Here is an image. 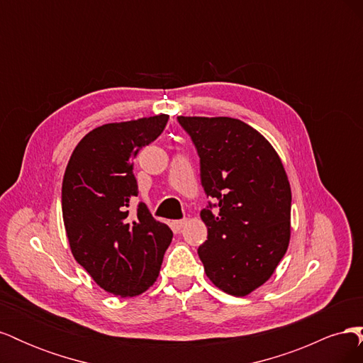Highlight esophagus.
Segmentation results:
<instances>
[{
    "instance_id": "1",
    "label": "esophagus",
    "mask_w": 363,
    "mask_h": 363,
    "mask_svg": "<svg viewBox=\"0 0 363 363\" xmlns=\"http://www.w3.org/2000/svg\"><path fill=\"white\" fill-rule=\"evenodd\" d=\"M186 224H188V219H186V218H183V219H177V221H174V228L175 230H182Z\"/></svg>"
}]
</instances>
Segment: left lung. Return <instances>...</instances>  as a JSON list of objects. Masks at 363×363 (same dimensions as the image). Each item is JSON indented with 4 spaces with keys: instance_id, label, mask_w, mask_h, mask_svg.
I'll list each match as a JSON object with an SVG mask.
<instances>
[{
    "instance_id": "8db88e82",
    "label": "left lung",
    "mask_w": 363,
    "mask_h": 363,
    "mask_svg": "<svg viewBox=\"0 0 363 363\" xmlns=\"http://www.w3.org/2000/svg\"><path fill=\"white\" fill-rule=\"evenodd\" d=\"M200 156L201 184L215 203L201 211L199 247L216 288L244 296L276 271L291 238V186L269 142L242 121L179 116Z\"/></svg>"
}]
</instances>
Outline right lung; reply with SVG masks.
<instances>
[{
  "instance_id": "1",
  "label": "right lung",
  "mask_w": 363,
  "mask_h": 363,
  "mask_svg": "<svg viewBox=\"0 0 363 363\" xmlns=\"http://www.w3.org/2000/svg\"><path fill=\"white\" fill-rule=\"evenodd\" d=\"M168 115L104 124L75 147L62 184V213L74 259L98 286L135 296L156 281L171 228L139 203L133 159L156 140Z\"/></svg>"
}]
</instances>
